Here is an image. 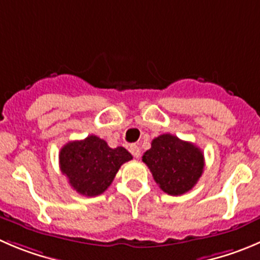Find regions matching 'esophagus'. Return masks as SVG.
Masks as SVG:
<instances>
[{"instance_id": "esophagus-1", "label": "esophagus", "mask_w": 260, "mask_h": 260, "mask_svg": "<svg viewBox=\"0 0 260 260\" xmlns=\"http://www.w3.org/2000/svg\"><path fill=\"white\" fill-rule=\"evenodd\" d=\"M130 153H132L135 158H139L140 157V148L135 144L130 145Z\"/></svg>"}]
</instances>
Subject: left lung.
Wrapping results in <instances>:
<instances>
[{
    "instance_id": "left-lung-1",
    "label": "left lung",
    "mask_w": 260,
    "mask_h": 260,
    "mask_svg": "<svg viewBox=\"0 0 260 260\" xmlns=\"http://www.w3.org/2000/svg\"><path fill=\"white\" fill-rule=\"evenodd\" d=\"M158 186L170 195H181L191 190L204 169L203 152L190 142L171 134L152 140V147L143 154Z\"/></svg>"
}]
</instances>
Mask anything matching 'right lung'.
<instances>
[{
    "label": "right lung",
    "instance_id": "right-lung-1",
    "mask_svg": "<svg viewBox=\"0 0 260 260\" xmlns=\"http://www.w3.org/2000/svg\"><path fill=\"white\" fill-rule=\"evenodd\" d=\"M132 159L123 147L110 148L103 139L89 135L61 148L60 169L79 194L97 197L112 184L121 165Z\"/></svg>",
    "mask_w": 260,
    "mask_h": 260
}]
</instances>
